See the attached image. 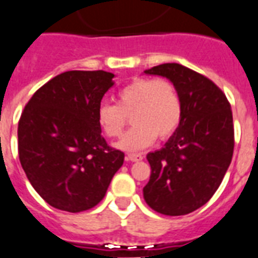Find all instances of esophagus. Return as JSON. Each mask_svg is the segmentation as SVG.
<instances>
[{
	"label": "esophagus",
	"instance_id": "obj_1",
	"mask_svg": "<svg viewBox=\"0 0 258 258\" xmlns=\"http://www.w3.org/2000/svg\"><path fill=\"white\" fill-rule=\"evenodd\" d=\"M127 160L133 161V162H138V161L143 160V155L142 154H128L127 155Z\"/></svg>",
	"mask_w": 258,
	"mask_h": 258
}]
</instances>
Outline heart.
Here are the masks:
<instances>
[{
  "label": "heart",
  "instance_id": "obj_1",
  "mask_svg": "<svg viewBox=\"0 0 258 258\" xmlns=\"http://www.w3.org/2000/svg\"><path fill=\"white\" fill-rule=\"evenodd\" d=\"M116 97L117 104H98L96 120L103 134L116 138L124 128L127 116H131L134 127L117 143L121 150L146 149L155 138L166 139L180 125L181 97L169 80L137 78L123 86Z\"/></svg>",
  "mask_w": 258,
  "mask_h": 258
}]
</instances>
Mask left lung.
I'll return each instance as SVG.
<instances>
[{"instance_id":"obj_1","label":"left lung","mask_w":258,"mask_h":258,"mask_svg":"<svg viewBox=\"0 0 258 258\" xmlns=\"http://www.w3.org/2000/svg\"><path fill=\"white\" fill-rule=\"evenodd\" d=\"M145 74L168 78L176 86L182 116L165 146L147 154L151 174L143 198L160 214L186 215L211 199L229 169L234 150L231 107L211 80L182 64H160Z\"/></svg>"}]
</instances>
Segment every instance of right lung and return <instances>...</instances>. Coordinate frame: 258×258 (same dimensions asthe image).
<instances>
[{"label":"right lung","instance_id":"right-lung-1","mask_svg":"<svg viewBox=\"0 0 258 258\" xmlns=\"http://www.w3.org/2000/svg\"><path fill=\"white\" fill-rule=\"evenodd\" d=\"M113 77L103 70L64 72L36 90L21 113L20 164L54 208L81 212L97 206L123 165L124 153L108 146L96 120Z\"/></svg>","mask_w":258,"mask_h":258}]
</instances>
